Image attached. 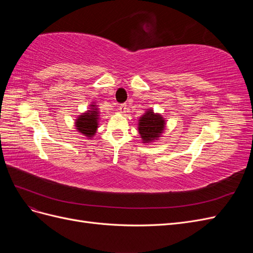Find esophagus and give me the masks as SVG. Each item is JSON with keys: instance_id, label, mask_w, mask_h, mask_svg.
Masks as SVG:
<instances>
[{"instance_id": "obj_1", "label": "esophagus", "mask_w": 253, "mask_h": 253, "mask_svg": "<svg viewBox=\"0 0 253 253\" xmlns=\"http://www.w3.org/2000/svg\"><path fill=\"white\" fill-rule=\"evenodd\" d=\"M126 103H122V104H120L119 105V111H120V113H126Z\"/></svg>"}]
</instances>
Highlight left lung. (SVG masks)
I'll list each match as a JSON object with an SVG mask.
<instances>
[{
	"mask_svg": "<svg viewBox=\"0 0 253 253\" xmlns=\"http://www.w3.org/2000/svg\"><path fill=\"white\" fill-rule=\"evenodd\" d=\"M166 122L162 115L155 114L152 110L144 113L140 117L138 131L143 142H151L159 139L165 129Z\"/></svg>",
	"mask_w": 253,
	"mask_h": 253,
	"instance_id": "left-lung-1",
	"label": "left lung"
}]
</instances>
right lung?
Returning <instances> with one entry per match:
<instances>
[{
  "instance_id": "1",
  "label": "right lung",
  "mask_w": 253,
  "mask_h": 253,
  "mask_svg": "<svg viewBox=\"0 0 253 253\" xmlns=\"http://www.w3.org/2000/svg\"><path fill=\"white\" fill-rule=\"evenodd\" d=\"M98 117L99 112L97 109V105L95 103L90 104V109L76 119L75 126L77 127L78 132L82 133L84 136L93 137L97 131L98 127Z\"/></svg>"
}]
</instances>
